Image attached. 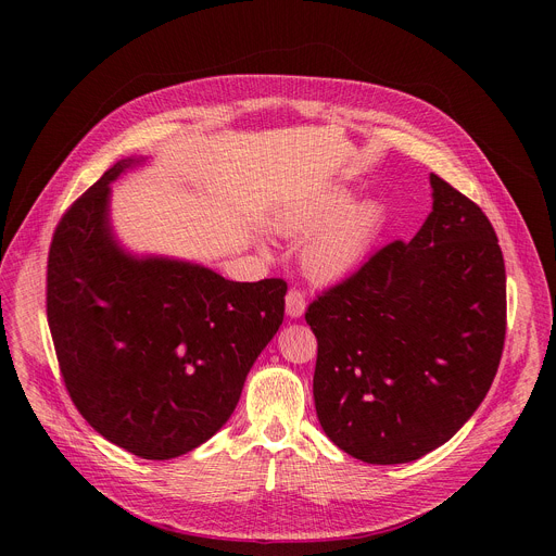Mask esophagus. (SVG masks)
<instances>
[{
    "label": "esophagus",
    "mask_w": 556,
    "mask_h": 556,
    "mask_svg": "<svg viewBox=\"0 0 556 556\" xmlns=\"http://www.w3.org/2000/svg\"><path fill=\"white\" fill-rule=\"evenodd\" d=\"M304 311H306L304 293H302V290H298V288H290L288 295H286V313L290 317H302Z\"/></svg>",
    "instance_id": "esophagus-1"
}]
</instances>
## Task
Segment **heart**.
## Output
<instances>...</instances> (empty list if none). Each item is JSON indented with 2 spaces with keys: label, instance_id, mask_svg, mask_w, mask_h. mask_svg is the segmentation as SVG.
<instances>
[{
  "label": "heart",
  "instance_id": "b5f03b06",
  "mask_svg": "<svg viewBox=\"0 0 556 556\" xmlns=\"http://www.w3.org/2000/svg\"><path fill=\"white\" fill-rule=\"evenodd\" d=\"M388 223L381 200L354 202V189L327 185L277 214V231L302 241V268L317 283H333L363 266Z\"/></svg>",
  "mask_w": 556,
  "mask_h": 556
}]
</instances>
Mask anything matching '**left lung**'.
<instances>
[{"label": "left lung", "instance_id": "left-lung-1", "mask_svg": "<svg viewBox=\"0 0 556 556\" xmlns=\"http://www.w3.org/2000/svg\"><path fill=\"white\" fill-rule=\"evenodd\" d=\"M432 212L308 306L313 396L329 440L367 464L424 457L471 419L498 371L505 261L473 200L430 173Z\"/></svg>", "mask_w": 556, "mask_h": 556}]
</instances>
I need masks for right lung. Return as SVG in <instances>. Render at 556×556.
I'll return each instance as SVG.
<instances>
[{
	"instance_id": "right-lung-1",
	"label": "right lung",
	"mask_w": 556,
	"mask_h": 556,
	"mask_svg": "<svg viewBox=\"0 0 556 556\" xmlns=\"http://www.w3.org/2000/svg\"><path fill=\"white\" fill-rule=\"evenodd\" d=\"M116 162L53 231L47 323L83 419L143 459L185 455L216 434L283 323V279L229 281L198 263L135 256L110 225Z\"/></svg>"
}]
</instances>
